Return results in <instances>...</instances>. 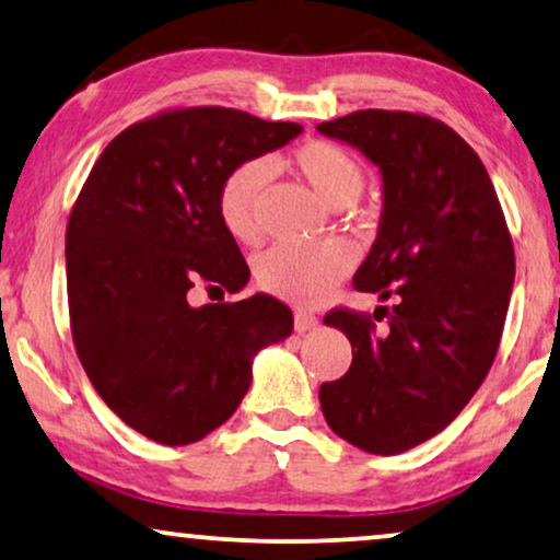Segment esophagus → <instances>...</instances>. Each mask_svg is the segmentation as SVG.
<instances>
[{
	"instance_id": "34e87169",
	"label": "esophagus",
	"mask_w": 560,
	"mask_h": 560,
	"mask_svg": "<svg viewBox=\"0 0 560 560\" xmlns=\"http://www.w3.org/2000/svg\"><path fill=\"white\" fill-rule=\"evenodd\" d=\"M318 326V318L308 311H295V331L298 334H308Z\"/></svg>"
}]
</instances>
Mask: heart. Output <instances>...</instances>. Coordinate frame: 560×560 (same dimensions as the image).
Returning <instances> with one entry per match:
<instances>
[{"instance_id": "obj_1", "label": "heart", "mask_w": 560, "mask_h": 560, "mask_svg": "<svg viewBox=\"0 0 560 560\" xmlns=\"http://www.w3.org/2000/svg\"><path fill=\"white\" fill-rule=\"evenodd\" d=\"M293 171L308 183L320 201L341 209L354 203L364 188V167L341 144L313 140L301 144L290 158ZM270 178L267 160H247L226 175L219 188V219L236 242L259 240L257 203ZM354 265V252L343 242L278 244L257 259V282L270 295L290 303H318L331 293Z\"/></svg>"}]
</instances>
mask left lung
<instances>
[{
	"mask_svg": "<svg viewBox=\"0 0 560 560\" xmlns=\"http://www.w3.org/2000/svg\"><path fill=\"white\" fill-rule=\"evenodd\" d=\"M380 167L377 240L354 288L395 298L377 334L370 316L331 311L351 366L318 400L336 435L393 456L441 433L471 400L497 357L515 280V249L477 152L439 119L364 109L318 125Z\"/></svg>",
	"mask_w": 560,
	"mask_h": 560,
	"instance_id": "8db88e82",
	"label": "left lung"
}]
</instances>
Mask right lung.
<instances>
[{
  "instance_id": "right-lung-1",
  "label": "right lung",
  "mask_w": 560,
  "mask_h": 560,
  "mask_svg": "<svg viewBox=\"0 0 560 560\" xmlns=\"http://www.w3.org/2000/svg\"><path fill=\"white\" fill-rule=\"evenodd\" d=\"M301 132L224 106L165 112L114 137L83 183L66 229L73 343L102 400L150 441L186 446L226 423L257 351L293 334L272 295L194 308L188 293L247 285L219 188Z\"/></svg>"
}]
</instances>
